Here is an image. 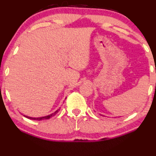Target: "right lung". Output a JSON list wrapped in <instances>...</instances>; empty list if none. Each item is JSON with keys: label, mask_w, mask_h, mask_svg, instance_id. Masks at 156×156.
Masks as SVG:
<instances>
[{"label": "right lung", "mask_w": 156, "mask_h": 156, "mask_svg": "<svg viewBox=\"0 0 156 156\" xmlns=\"http://www.w3.org/2000/svg\"><path fill=\"white\" fill-rule=\"evenodd\" d=\"M59 110H60V109H58V110H57L56 112H55V113L51 114V115H48V116H45V117H41V118H30V117L25 116V115H24V116H25L26 118H29V119H32V120H38V121H41V120H44V119H49V118H51L52 116H54V115H55V114L58 113V111H59Z\"/></svg>", "instance_id": "1"}]
</instances>
